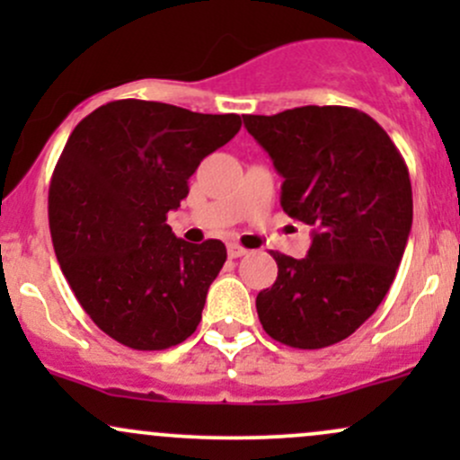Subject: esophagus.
<instances>
[{"label":"esophagus","instance_id":"esophagus-1","mask_svg":"<svg viewBox=\"0 0 460 460\" xmlns=\"http://www.w3.org/2000/svg\"><path fill=\"white\" fill-rule=\"evenodd\" d=\"M226 252H229V257L231 260H237V257H242V255H246V248L244 246H240V244H229L226 246Z\"/></svg>","mask_w":460,"mask_h":460}]
</instances>
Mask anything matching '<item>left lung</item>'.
<instances>
[{"label":"left lung","mask_w":460,"mask_h":460,"mask_svg":"<svg viewBox=\"0 0 460 460\" xmlns=\"http://www.w3.org/2000/svg\"><path fill=\"white\" fill-rule=\"evenodd\" d=\"M242 119L283 177V212L314 226L305 260L272 251L277 281L255 300L263 331L300 350L337 344L378 309L402 261L413 223L404 157L346 105Z\"/></svg>","instance_id":"obj_1"}]
</instances>
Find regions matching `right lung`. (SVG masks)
<instances>
[{"label":"right lung","instance_id":"obj_1","mask_svg":"<svg viewBox=\"0 0 460 460\" xmlns=\"http://www.w3.org/2000/svg\"><path fill=\"white\" fill-rule=\"evenodd\" d=\"M240 128L237 114L119 99L68 136L49 183L51 242L82 309L119 344L166 350L197 331L226 248L179 240L166 216Z\"/></svg>","mask_w":460,"mask_h":460}]
</instances>
